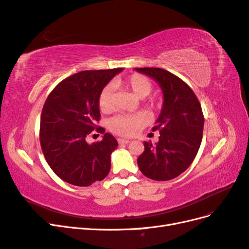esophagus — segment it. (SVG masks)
<instances>
[{"label":"esophagus","instance_id":"esophagus-1","mask_svg":"<svg viewBox=\"0 0 249 249\" xmlns=\"http://www.w3.org/2000/svg\"><path fill=\"white\" fill-rule=\"evenodd\" d=\"M117 142L119 143V144H126V143H129V142H130V140H129V139L118 138V139H117Z\"/></svg>","mask_w":249,"mask_h":249}]
</instances>
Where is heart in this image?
Instances as JSON below:
<instances>
[{
  "instance_id": "obj_1",
  "label": "heart",
  "mask_w": 249,
  "mask_h": 249,
  "mask_svg": "<svg viewBox=\"0 0 249 249\" xmlns=\"http://www.w3.org/2000/svg\"><path fill=\"white\" fill-rule=\"evenodd\" d=\"M115 85L130 89L140 99L149 95L153 90L152 82L146 76L141 73H133L124 81H117ZM147 105L152 109H156L159 106V104L155 100L147 101ZM99 107L105 113L110 112L113 109V88L111 85L105 86L101 90L99 94ZM147 123L148 119L143 113L119 114L109 120L108 126L113 133L120 135V136L130 137L137 134L147 124Z\"/></svg>"
}]
</instances>
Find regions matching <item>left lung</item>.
Returning <instances> with one entry per match:
<instances>
[{
  "label": "left lung",
  "mask_w": 249,
  "mask_h": 249,
  "mask_svg": "<svg viewBox=\"0 0 249 249\" xmlns=\"http://www.w3.org/2000/svg\"><path fill=\"white\" fill-rule=\"evenodd\" d=\"M145 73L159 83L163 108L153 131H159L156 145L144 142V152L137 160L140 171L155 180L178 177L192 164L200 146L205 117L198 99L190 86L176 74L159 67H143Z\"/></svg>",
  "instance_id": "left-lung-1"
}]
</instances>
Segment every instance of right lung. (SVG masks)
Listing matches in <instances>:
<instances>
[{
	"label": "right lung",
	"instance_id": "obj_1",
	"mask_svg": "<svg viewBox=\"0 0 249 249\" xmlns=\"http://www.w3.org/2000/svg\"><path fill=\"white\" fill-rule=\"evenodd\" d=\"M123 69L84 71L64 79L52 90L43 105L39 140L44 158L64 182L80 187L90 186L107 177L111 154L118 143L106 133L101 141L88 144L101 113L99 94Z\"/></svg>",
	"mask_w": 249,
	"mask_h": 249
}]
</instances>
